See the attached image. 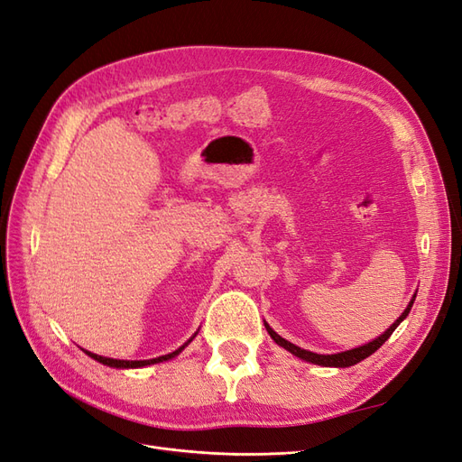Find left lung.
Here are the masks:
<instances>
[{"label":"left lung","mask_w":462,"mask_h":462,"mask_svg":"<svg viewBox=\"0 0 462 462\" xmlns=\"http://www.w3.org/2000/svg\"><path fill=\"white\" fill-rule=\"evenodd\" d=\"M412 304H414V299L409 302V306H407V309H404V312L399 316V319L395 321V324L391 326L383 335H380V337L374 339L372 343L356 346V348H353V351H345V353H337V355H316V353H310V351H304V348H300V346H297V345H292V343H289L287 339H283L282 335H277L268 324H265V329H268V333L272 335V339H273L279 346L287 348L289 353H292V355L302 358V360H306V362H312V365H319V366L346 368V366H353V365H356V362L365 360V358H368L370 355H374V353L377 351V348H380V346L391 337V333H393V331L397 329V326L401 324V321L409 316V312H411V309H412Z\"/></svg>","instance_id":"left-lung-1"}]
</instances>
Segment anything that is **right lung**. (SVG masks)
<instances>
[{
    "instance_id": "1",
    "label": "right lung",
    "mask_w": 462,
    "mask_h": 462,
    "mask_svg": "<svg viewBox=\"0 0 462 462\" xmlns=\"http://www.w3.org/2000/svg\"><path fill=\"white\" fill-rule=\"evenodd\" d=\"M190 341H192V337H190L183 346H179L177 351H173V353H170V355L158 356V358H152V360H117V358H106V356H100V355H94V353H88V351H87V355L92 356V358L97 360V362H102V365H106V366H111V368H141V366L156 365V362H163V360H170V358L177 356Z\"/></svg>"
}]
</instances>
